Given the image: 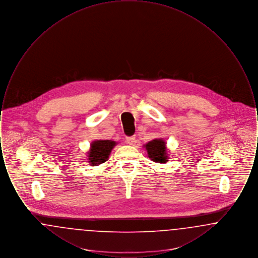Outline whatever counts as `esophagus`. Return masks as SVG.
<instances>
[{"label": "esophagus", "mask_w": 258, "mask_h": 258, "mask_svg": "<svg viewBox=\"0 0 258 258\" xmlns=\"http://www.w3.org/2000/svg\"><path fill=\"white\" fill-rule=\"evenodd\" d=\"M126 143L128 144V145H134L135 142H136V138H135V136H131V137H126Z\"/></svg>", "instance_id": "obj_1"}]
</instances>
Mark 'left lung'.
<instances>
[{
	"label": "left lung",
	"mask_w": 258,
	"mask_h": 258,
	"mask_svg": "<svg viewBox=\"0 0 258 258\" xmlns=\"http://www.w3.org/2000/svg\"><path fill=\"white\" fill-rule=\"evenodd\" d=\"M165 141L162 138L154 139L148 142L144 147L147 150L148 157L152 161L157 163H164L168 160L167 151L165 146Z\"/></svg>",
	"instance_id": "8db88e82"
}]
</instances>
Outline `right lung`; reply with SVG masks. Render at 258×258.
<instances>
[{
    "mask_svg": "<svg viewBox=\"0 0 258 258\" xmlns=\"http://www.w3.org/2000/svg\"><path fill=\"white\" fill-rule=\"evenodd\" d=\"M116 142L112 140H96L91 143L88 152V162L93 166H97L109 159L112 149L116 146Z\"/></svg>",
    "mask_w": 258,
    "mask_h": 258,
    "instance_id": "right-lung-1",
    "label": "right lung"
}]
</instances>
